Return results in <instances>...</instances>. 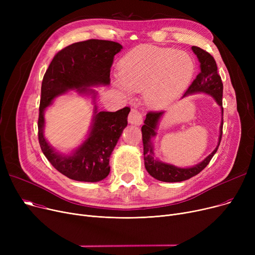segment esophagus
<instances>
[{
  "instance_id": "obj_1",
  "label": "esophagus",
  "mask_w": 255,
  "mask_h": 255,
  "mask_svg": "<svg viewBox=\"0 0 255 255\" xmlns=\"http://www.w3.org/2000/svg\"><path fill=\"white\" fill-rule=\"evenodd\" d=\"M128 123L131 125H140L142 123V116L137 110H131L128 116Z\"/></svg>"
}]
</instances>
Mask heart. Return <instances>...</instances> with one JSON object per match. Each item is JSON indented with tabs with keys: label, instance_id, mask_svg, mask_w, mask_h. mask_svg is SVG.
Here are the masks:
<instances>
[{
	"label": "heart",
	"instance_id": "heart-1",
	"mask_svg": "<svg viewBox=\"0 0 255 255\" xmlns=\"http://www.w3.org/2000/svg\"><path fill=\"white\" fill-rule=\"evenodd\" d=\"M188 53L166 47L138 46L119 63L115 86L127 96L142 91L145 102L155 109L168 105L186 88L194 73Z\"/></svg>",
	"mask_w": 255,
	"mask_h": 255
}]
</instances>
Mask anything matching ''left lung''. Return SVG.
<instances>
[{
    "label": "left lung",
    "instance_id": "obj_1",
    "mask_svg": "<svg viewBox=\"0 0 255 255\" xmlns=\"http://www.w3.org/2000/svg\"><path fill=\"white\" fill-rule=\"evenodd\" d=\"M192 51L199 62L200 72L195 77V79L186 91L182 98L187 97L192 94L205 93L207 95L211 96L221 109V123L219 127V136L216 148L214 151L208 155L202 162H199L190 167H179L170 163H166L159 160L154 151V142L153 138L157 134V129L160 124V120L163 117L165 112H156L149 113L145 117L144 125L141 127L142 133V143H143V160L144 167L154 179L173 183V182H182L188 180L197 173L202 171L211 161L212 157L218 150L220 144L221 136H222V126H223V107H222V93H223V84L220 75L217 71V65L214 58L209 52L197 46L191 47Z\"/></svg>",
    "mask_w": 255,
    "mask_h": 255
}]
</instances>
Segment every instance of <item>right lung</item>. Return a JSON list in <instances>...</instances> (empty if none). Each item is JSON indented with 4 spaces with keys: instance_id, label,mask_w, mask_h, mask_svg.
<instances>
[{
    "instance_id": "right-lung-1",
    "label": "right lung",
    "mask_w": 255,
    "mask_h": 255,
    "mask_svg": "<svg viewBox=\"0 0 255 255\" xmlns=\"http://www.w3.org/2000/svg\"><path fill=\"white\" fill-rule=\"evenodd\" d=\"M122 48L120 43L109 40L76 42L60 50L44 74L38 119L39 143L51 165L71 180L95 183L104 180L111 171L110 158L127 126L130 109L124 107L115 113L99 112L97 92L92 87L111 84V67ZM70 90L91 97L94 113L85 140L68 154H64L45 138L44 113L57 97Z\"/></svg>"
}]
</instances>
